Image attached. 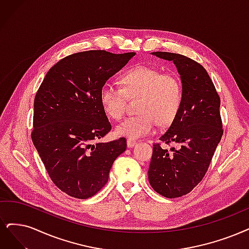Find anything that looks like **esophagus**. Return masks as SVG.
I'll return each instance as SVG.
<instances>
[{
  "mask_svg": "<svg viewBox=\"0 0 249 249\" xmlns=\"http://www.w3.org/2000/svg\"><path fill=\"white\" fill-rule=\"evenodd\" d=\"M135 144H136L135 141H132V140H128L127 141V146H128V148H133Z\"/></svg>",
  "mask_w": 249,
  "mask_h": 249,
  "instance_id": "1",
  "label": "esophagus"
}]
</instances>
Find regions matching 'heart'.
I'll use <instances>...</instances> for the list:
<instances>
[{"label":"heart","instance_id":"obj_1","mask_svg":"<svg viewBox=\"0 0 249 249\" xmlns=\"http://www.w3.org/2000/svg\"><path fill=\"white\" fill-rule=\"evenodd\" d=\"M124 89L107 82L100 88L99 99L105 113L115 120L122 119L127 108L128 96H141V114L127 118L116 127V133L129 140H139L156 130L158 121L169 124L176 118L182 96L179 79L173 73L148 66L135 67L121 78Z\"/></svg>","mask_w":249,"mask_h":249}]
</instances>
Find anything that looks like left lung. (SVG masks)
Here are the masks:
<instances>
[{"instance_id":"obj_1","label":"left lung","mask_w":249,"mask_h":249,"mask_svg":"<svg viewBox=\"0 0 249 249\" xmlns=\"http://www.w3.org/2000/svg\"><path fill=\"white\" fill-rule=\"evenodd\" d=\"M173 61L181 80L182 96L178 112L160 141L178 148L164 150L154 144L148 171L149 181L166 198L187 195L204 178L223 135L220 99L206 70L183 55L153 52Z\"/></svg>"}]
</instances>
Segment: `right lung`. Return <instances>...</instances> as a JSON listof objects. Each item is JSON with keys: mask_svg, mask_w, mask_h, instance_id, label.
<instances>
[{"mask_svg": "<svg viewBox=\"0 0 249 249\" xmlns=\"http://www.w3.org/2000/svg\"><path fill=\"white\" fill-rule=\"evenodd\" d=\"M135 55L90 50L49 70L34 103L32 140L50 178L69 196L88 199L107 182L126 140L97 142L112 129L100 88Z\"/></svg>", "mask_w": 249, "mask_h": 249, "instance_id": "right-lung-1", "label": "right lung"}]
</instances>
